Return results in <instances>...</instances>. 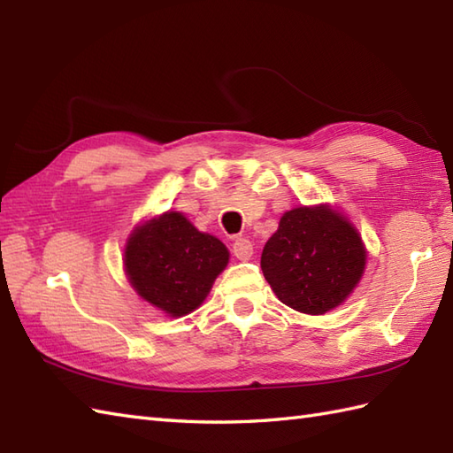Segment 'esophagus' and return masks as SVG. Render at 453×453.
<instances>
[{
  "mask_svg": "<svg viewBox=\"0 0 453 453\" xmlns=\"http://www.w3.org/2000/svg\"><path fill=\"white\" fill-rule=\"evenodd\" d=\"M232 253L239 258V261H249L253 257V243L245 237H239L232 245Z\"/></svg>",
  "mask_w": 453,
  "mask_h": 453,
  "instance_id": "34e87169",
  "label": "esophagus"
}]
</instances>
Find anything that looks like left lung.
<instances>
[{"label":"left lung","instance_id":"obj_1","mask_svg":"<svg viewBox=\"0 0 453 453\" xmlns=\"http://www.w3.org/2000/svg\"><path fill=\"white\" fill-rule=\"evenodd\" d=\"M364 266L360 235L326 206L286 211L261 257L263 274L278 300L310 315L341 305L360 282Z\"/></svg>","mask_w":453,"mask_h":453}]
</instances>
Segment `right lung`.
I'll list each match as a JSON object with an SVG mask.
<instances>
[{
	"instance_id": "right-lung-1",
	"label": "right lung",
	"mask_w": 453,
	"mask_h": 453,
	"mask_svg": "<svg viewBox=\"0 0 453 453\" xmlns=\"http://www.w3.org/2000/svg\"><path fill=\"white\" fill-rule=\"evenodd\" d=\"M227 258L219 239L198 232L179 211H167L134 229L124 265L143 300L180 317L204 302Z\"/></svg>"
}]
</instances>
